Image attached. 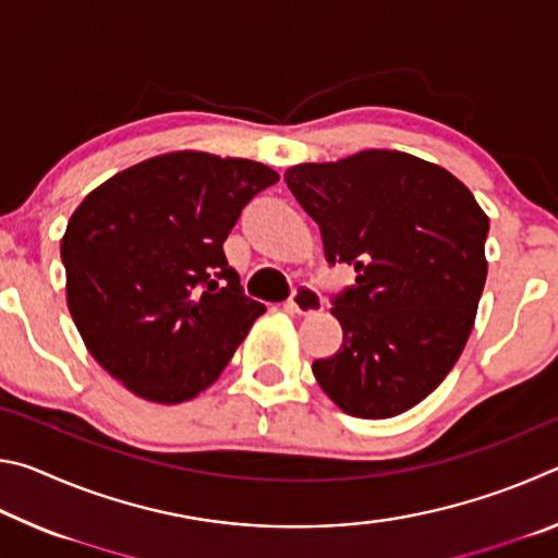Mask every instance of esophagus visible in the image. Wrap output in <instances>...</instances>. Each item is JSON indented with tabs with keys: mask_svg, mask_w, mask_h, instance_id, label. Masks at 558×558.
<instances>
[{
	"mask_svg": "<svg viewBox=\"0 0 558 558\" xmlns=\"http://www.w3.org/2000/svg\"><path fill=\"white\" fill-rule=\"evenodd\" d=\"M290 310L295 315H317V313H323V307H325V302H323V295H319V292L315 290V288H310V286H300L295 292H292V298H290Z\"/></svg>",
	"mask_w": 558,
	"mask_h": 558,
	"instance_id": "34e87169",
	"label": "esophagus"
}]
</instances>
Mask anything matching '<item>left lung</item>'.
<instances>
[{"label": "left lung", "instance_id": "8db88e82", "mask_svg": "<svg viewBox=\"0 0 558 558\" xmlns=\"http://www.w3.org/2000/svg\"><path fill=\"white\" fill-rule=\"evenodd\" d=\"M286 182L319 223L327 260L356 272L335 300L344 339L313 364L317 384L356 418L413 409L456 366L475 325L487 214L448 169L399 149L295 165Z\"/></svg>", "mask_w": 558, "mask_h": 558}]
</instances>
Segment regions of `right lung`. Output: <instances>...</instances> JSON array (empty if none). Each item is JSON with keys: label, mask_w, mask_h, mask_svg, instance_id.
Here are the masks:
<instances>
[{"label": "right lung", "mask_w": 558, "mask_h": 558, "mask_svg": "<svg viewBox=\"0 0 558 558\" xmlns=\"http://www.w3.org/2000/svg\"><path fill=\"white\" fill-rule=\"evenodd\" d=\"M278 179L253 159L179 149L122 169L73 211L61 239L69 313L130 393L194 399L266 313L243 295L223 241Z\"/></svg>", "instance_id": "1"}]
</instances>
